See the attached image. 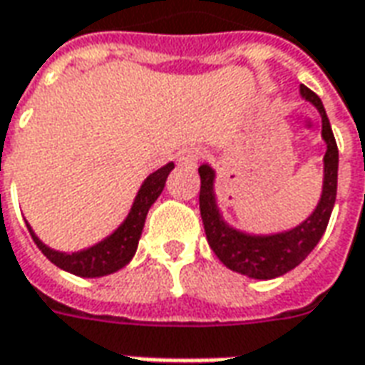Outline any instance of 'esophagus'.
<instances>
[{
  "label": "esophagus",
  "instance_id": "esophagus-1",
  "mask_svg": "<svg viewBox=\"0 0 365 365\" xmlns=\"http://www.w3.org/2000/svg\"><path fill=\"white\" fill-rule=\"evenodd\" d=\"M201 158V154L195 148H185V150L180 152V164L183 166H195Z\"/></svg>",
  "mask_w": 365,
  "mask_h": 365
}]
</instances>
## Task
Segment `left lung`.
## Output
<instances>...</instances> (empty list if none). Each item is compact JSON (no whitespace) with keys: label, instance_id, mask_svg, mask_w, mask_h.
<instances>
[{"label":"left lung","instance_id":"left-lung-1","mask_svg":"<svg viewBox=\"0 0 365 365\" xmlns=\"http://www.w3.org/2000/svg\"><path fill=\"white\" fill-rule=\"evenodd\" d=\"M301 96L319 109L322 119V138L327 143L324 154V183L322 195L313 215L295 229L269 237H252L240 230L230 229L221 219V213L215 203V172L211 166L199 168L201 190H199V209L205 227L207 242L219 260L232 272L248 275L254 279H272L287 274L289 269L305 260L327 230L332 207L336 201L338 182V146L330 128L329 117L322 107L321 97L307 86H301Z\"/></svg>","mask_w":365,"mask_h":365}]
</instances>
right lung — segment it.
<instances>
[{
	"mask_svg": "<svg viewBox=\"0 0 365 365\" xmlns=\"http://www.w3.org/2000/svg\"><path fill=\"white\" fill-rule=\"evenodd\" d=\"M174 170V164L170 162L164 168L156 170L154 174H150L138 190L135 203L130 207V213L125 219V222L120 225L119 229L113 232L111 237H107L101 240L99 245L91 246L88 250L82 252H56L48 246H44L38 238L35 237L33 229H27L31 232V237L35 240V245L38 246V250L48 258V260L58 266V268L66 269L70 274L80 275V277H101V275L113 274L117 269L125 268L130 258L135 256L136 246H138V238L143 235L144 221L150 205L158 199V195L166 185L168 174Z\"/></svg>",
	"mask_w": 365,
	"mask_h": 365,
	"instance_id": "1",
	"label": "right lung"
}]
</instances>
